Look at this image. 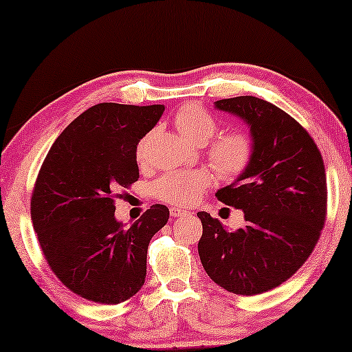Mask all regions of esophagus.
Masks as SVG:
<instances>
[{
  "mask_svg": "<svg viewBox=\"0 0 352 352\" xmlns=\"http://www.w3.org/2000/svg\"><path fill=\"white\" fill-rule=\"evenodd\" d=\"M188 215H191L190 210L178 209V207H170V217H174V219H177V217H188Z\"/></svg>",
  "mask_w": 352,
  "mask_h": 352,
  "instance_id": "esophagus-1",
  "label": "esophagus"
}]
</instances>
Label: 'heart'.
Here are the masks:
<instances>
[{
    "instance_id": "obj_1",
    "label": "heart",
    "mask_w": 352,
    "mask_h": 352,
    "mask_svg": "<svg viewBox=\"0 0 352 352\" xmlns=\"http://www.w3.org/2000/svg\"><path fill=\"white\" fill-rule=\"evenodd\" d=\"M175 127L188 140L204 145L219 131V122L204 107L186 105L177 113ZM145 150L146 140H142L137 148V160L140 162L145 157ZM207 156L221 178H236L250 164L254 142L245 132H228L210 143ZM210 174L204 169L169 172L155 182L153 192L157 199L164 202L188 206L201 196V192L210 185Z\"/></svg>"
}]
</instances>
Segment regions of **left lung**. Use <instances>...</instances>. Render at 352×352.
I'll return each mask as SVG.
<instances>
[{"instance_id":"1","label":"left lung","mask_w":352,"mask_h":352,"mask_svg":"<svg viewBox=\"0 0 352 352\" xmlns=\"http://www.w3.org/2000/svg\"><path fill=\"white\" fill-rule=\"evenodd\" d=\"M215 108L250 127L249 167L215 192L244 212L245 225L228 231L219 219L197 212V252L215 284L237 295H258L294 276L318 244L327 212L324 161L309 133L273 103L241 96L217 100Z\"/></svg>"}]
</instances>
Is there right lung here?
I'll return each mask as SVG.
<instances>
[{
    "mask_svg": "<svg viewBox=\"0 0 352 352\" xmlns=\"http://www.w3.org/2000/svg\"><path fill=\"white\" fill-rule=\"evenodd\" d=\"M162 113L164 105H94L57 137L38 174L32 220L44 258L89 301L118 305L145 284L148 244L169 209L155 204L124 226L115 199L138 180L137 145Z\"/></svg>",
    "mask_w": 352,
    "mask_h": 352,
    "instance_id": "add662e5",
    "label": "right lung"
}]
</instances>
